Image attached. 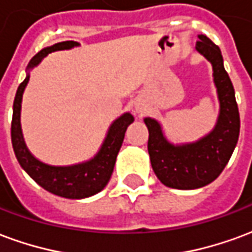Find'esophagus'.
<instances>
[{
    "label": "esophagus",
    "mask_w": 252,
    "mask_h": 252,
    "mask_svg": "<svg viewBox=\"0 0 252 252\" xmlns=\"http://www.w3.org/2000/svg\"><path fill=\"white\" fill-rule=\"evenodd\" d=\"M136 112L137 113H143V109L142 108H136Z\"/></svg>",
    "instance_id": "1"
}]
</instances>
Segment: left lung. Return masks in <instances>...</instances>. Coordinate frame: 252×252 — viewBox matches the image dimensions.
<instances>
[{"mask_svg":"<svg viewBox=\"0 0 252 252\" xmlns=\"http://www.w3.org/2000/svg\"><path fill=\"white\" fill-rule=\"evenodd\" d=\"M198 39L195 51L212 64L213 83L220 105L213 129L195 142L174 144L166 137L158 120L153 117L144 119L154 173L164 186L173 189H198L216 180L236 147L240 131L235 90L224 68L221 51L205 35H198Z\"/></svg>","mask_w":252,"mask_h":252,"instance_id":"obj_1","label":"left lung"}]
</instances>
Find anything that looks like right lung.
I'll use <instances>...</instances> for the list:
<instances>
[{
    "mask_svg": "<svg viewBox=\"0 0 252 252\" xmlns=\"http://www.w3.org/2000/svg\"><path fill=\"white\" fill-rule=\"evenodd\" d=\"M79 46L78 41L67 40L46 47L31 59L27 66V77L20 83L13 102V119H12V146L16 158L25 173L43 189L64 198L81 200L97 194L108 185L110 175L113 173L116 158L120 151L121 144L126 136L129 124L133 123V116L129 112L117 117L106 132L104 142L98 153L86 162L70 166H52L35 158L25 144L23 129H21V102L23 94L30 82V71L36 67L44 58L55 51L71 50Z\"/></svg>",
    "mask_w": 252,
    "mask_h": 252,
    "instance_id": "add662e5",
    "label": "right lung"
}]
</instances>
